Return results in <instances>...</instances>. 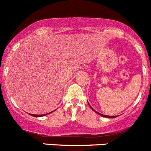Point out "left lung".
I'll return each mask as SVG.
<instances>
[{
	"label": "left lung",
	"instance_id": "obj_1",
	"mask_svg": "<svg viewBox=\"0 0 151 151\" xmlns=\"http://www.w3.org/2000/svg\"><path fill=\"white\" fill-rule=\"evenodd\" d=\"M88 105H89L90 108H91V109H92V110H93V111H95V112H96V113H97V114H99V115H101V116H103V117H108V118H114V117H117V116H108V115H103V114H101V113H99V112H96V110H94V109H93V108H92V107H91V105H90V104H89V103H88Z\"/></svg>",
	"mask_w": 151,
	"mask_h": 151
}]
</instances>
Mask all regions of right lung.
Returning <instances> with one entry per match:
<instances>
[{"mask_svg":"<svg viewBox=\"0 0 151 151\" xmlns=\"http://www.w3.org/2000/svg\"><path fill=\"white\" fill-rule=\"evenodd\" d=\"M53 111L49 112V113H51V112H52ZM49 113H46V114H43V115H34V114H30V115L33 116V117H43V116H45V115H48Z\"/></svg>","mask_w":151,"mask_h":151,"instance_id":"1","label":"right lung"}]
</instances>
